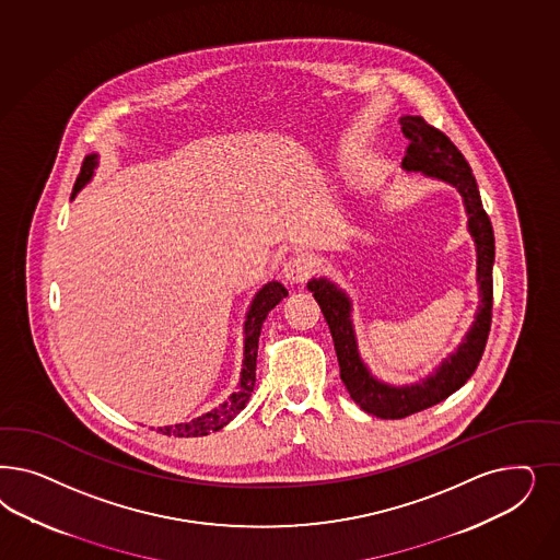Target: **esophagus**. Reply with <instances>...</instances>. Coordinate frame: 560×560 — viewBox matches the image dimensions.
Wrapping results in <instances>:
<instances>
[{"label":"esophagus","instance_id":"34e87169","mask_svg":"<svg viewBox=\"0 0 560 560\" xmlns=\"http://www.w3.org/2000/svg\"><path fill=\"white\" fill-rule=\"evenodd\" d=\"M282 271L290 284H303V282H307L308 276L313 271V264L305 255H292L287 259Z\"/></svg>","mask_w":560,"mask_h":560}]
</instances>
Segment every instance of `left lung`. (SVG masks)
<instances>
[{
    "instance_id": "left-lung-1",
    "label": "left lung",
    "mask_w": 560,
    "mask_h": 560,
    "mask_svg": "<svg viewBox=\"0 0 560 560\" xmlns=\"http://www.w3.org/2000/svg\"><path fill=\"white\" fill-rule=\"evenodd\" d=\"M404 136L410 140L401 166L406 171H420L427 177L445 180L453 185L468 212V231L474 236L478 253V284L480 307L469 327L464 342L436 366L433 375L415 385H387L375 380L362 362L357 346L354 327L350 319V299L327 278H311L307 289L319 303L325 322L329 325L336 354L340 362V380L350 397L364 412L377 418H406L452 396L474 375L487 346L490 322H492V264H494V235L471 168L464 154L452 140L436 127L427 124L418 115H406L399 119Z\"/></svg>"
}]
</instances>
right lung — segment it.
Here are the masks:
<instances>
[{
    "instance_id": "obj_1",
    "label": "right lung",
    "mask_w": 560,
    "mask_h": 560,
    "mask_svg": "<svg viewBox=\"0 0 560 560\" xmlns=\"http://www.w3.org/2000/svg\"><path fill=\"white\" fill-rule=\"evenodd\" d=\"M96 154H89L82 163L80 175L73 185V196L92 179L94 168H96ZM284 296H289V290L284 289L280 282H268L264 289L259 290L253 296L252 307L247 311V322H245V350H243V369H241V380L235 394L229 397L224 404H220L212 412L198 416L189 422H180L175 427H161L159 433L173 434V436H206V434L217 433L222 427H226L235 418L245 404L252 397L253 387H255V364H257V343H259V334L261 325L266 322L268 313L276 307Z\"/></svg>"
}]
</instances>
